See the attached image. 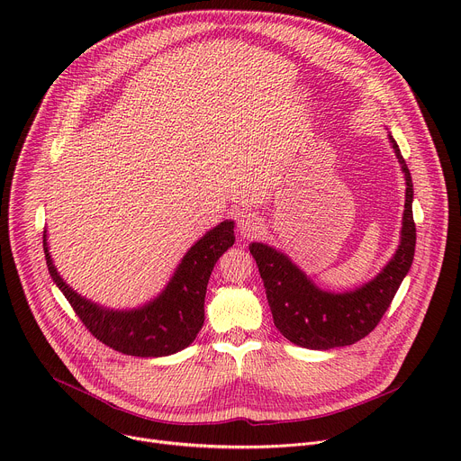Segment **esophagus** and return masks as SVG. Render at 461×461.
Returning <instances> with one entry per match:
<instances>
[{
  "instance_id": "obj_1",
  "label": "esophagus",
  "mask_w": 461,
  "mask_h": 461,
  "mask_svg": "<svg viewBox=\"0 0 461 461\" xmlns=\"http://www.w3.org/2000/svg\"><path fill=\"white\" fill-rule=\"evenodd\" d=\"M260 228H262V222H260V219L257 215H253V213H242L240 215V219H239V233L242 237L249 239V237L257 235L260 231Z\"/></svg>"
}]
</instances>
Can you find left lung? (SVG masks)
I'll use <instances>...</instances> for the list:
<instances>
[{
  "instance_id": "obj_1",
  "label": "left lung",
  "mask_w": 461,
  "mask_h": 461,
  "mask_svg": "<svg viewBox=\"0 0 461 461\" xmlns=\"http://www.w3.org/2000/svg\"><path fill=\"white\" fill-rule=\"evenodd\" d=\"M388 142L405 175V212L400 246L374 279L347 292L322 290L295 262H292L286 253L265 242L249 244V253L257 262L267 288L274 322L279 332L297 347L328 350L354 345L368 336L381 321L412 267L416 249L412 176L390 133Z\"/></svg>"
}]
</instances>
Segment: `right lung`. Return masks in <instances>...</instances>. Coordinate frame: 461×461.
<instances>
[{"label": "right lung", "instance_id": "add662e5", "mask_svg": "<svg viewBox=\"0 0 461 461\" xmlns=\"http://www.w3.org/2000/svg\"><path fill=\"white\" fill-rule=\"evenodd\" d=\"M235 222L224 221L206 231L178 262L166 288L139 308L114 310L93 303L61 279L43 231L49 274L87 326L104 345L127 356L162 357L187 348L204 324V297L219 257L233 246Z\"/></svg>", "mask_w": 461, "mask_h": 461}]
</instances>
